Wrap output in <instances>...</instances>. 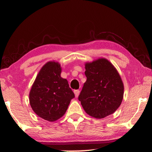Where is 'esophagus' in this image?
Here are the masks:
<instances>
[{
	"label": "esophagus",
	"instance_id": "34e87169",
	"mask_svg": "<svg viewBox=\"0 0 152 152\" xmlns=\"http://www.w3.org/2000/svg\"><path fill=\"white\" fill-rule=\"evenodd\" d=\"M80 91L79 90H75L74 91V93H75V97H77L79 96V95H80Z\"/></svg>",
	"mask_w": 152,
	"mask_h": 152
}]
</instances>
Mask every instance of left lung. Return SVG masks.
Returning <instances> with one entry per match:
<instances>
[{"label":"left lung","mask_w":152,"mask_h":152,"mask_svg":"<svg viewBox=\"0 0 152 152\" xmlns=\"http://www.w3.org/2000/svg\"><path fill=\"white\" fill-rule=\"evenodd\" d=\"M85 69L87 79L78 97L83 109L97 119L113 113L124 95V84L117 69L105 58L86 62Z\"/></svg>","instance_id":"left-lung-1"}]
</instances>
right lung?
Wrapping results in <instances>:
<instances>
[{"label": "right lung", "instance_id": "right-lung-1", "mask_svg": "<svg viewBox=\"0 0 152 152\" xmlns=\"http://www.w3.org/2000/svg\"><path fill=\"white\" fill-rule=\"evenodd\" d=\"M59 62H47L39 70L29 94L30 104L35 113L49 122L61 118L75 94L66 79L61 77Z\"/></svg>", "mask_w": 152, "mask_h": 152}]
</instances>
